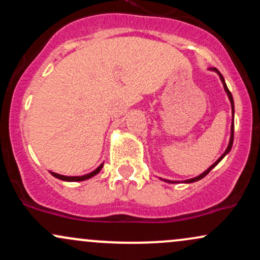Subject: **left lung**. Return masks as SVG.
<instances>
[{"label": "left lung", "instance_id": "left-lung-1", "mask_svg": "<svg viewBox=\"0 0 260 260\" xmlns=\"http://www.w3.org/2000/svg\"><path fill=\"white\" fill-rule=\"evenodd\" d=\"M210 71H214V72L219 74V77H220V80H221V83H222V85H223V89H225L226 94H228V96H229L230 104H231V111H232V122H231V136H230V142H229V145H228V148H226L225 153H223V154L221 155V156H220L219 159H217V160L215 161V162H214L213 165L210 166V168H209L208 170H205V171L203 172V174H201V175H199V176H197V177L189 178V180H186V181H182V183H193V182H197V181L202 180V178H204L205 176H207V175L209 174V172H210L211 170H213L214 168H215V166L217 165V164H219L220 161H221V160L223 159V157H225L226 155H228V154L230 153V150H231V148H232V144H234V129H235V122H234V118H235V104H234V98H232V94H231V92H230L229 88H228V85H226V83H225V79H223L222 74L220 73L219 71L216 70V68H210ZM160 180H162L164 182H168V183H178V181H170V180H165V178H160Z\"/></svg>", "mask_w": 260, "mask_h": 260}]
</instances>
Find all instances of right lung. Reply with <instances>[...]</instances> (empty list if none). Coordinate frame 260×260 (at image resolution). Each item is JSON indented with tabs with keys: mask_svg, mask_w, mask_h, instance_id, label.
<instances>
[{
	"mask_svg": "<svg viewBox=\"0 0 260 260\" xmlns=\"http://www.w3.org/2000/svg\"><path fill=\"white\" fill-rule=\"evenodd\" d=\"M104 166V162L101 164L99 168H96L94 170V171L90 172V174H86V175H83V176H64V175H59V174H56V172H52L50 171V174H51L53 177L58 178V180H62V181H67V182H79V181H85V180H89V178L94 177L95 175H98L99 172L101 171V169H103Z\"/></svg>",
	"mask_w": 260,
	"mask_h": 260,
	"instance_id": "right-lung-1",
	"label": "right lung"
}]
</instances>
